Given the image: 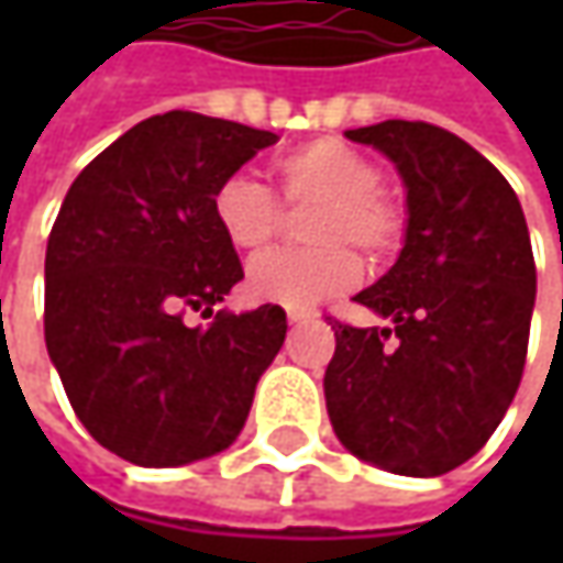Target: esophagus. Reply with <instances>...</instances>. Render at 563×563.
Wrapping results in <instances>:
<instances>
[{"mask_svg":"<svg viewBox=\"0 0 563 563\" xmlns=\"http://www.w3.org/2000/svg\"><path fill=\"white\" fill-rule=\"evenodd\" d=\"M310 319H316L313 310H288V322H291V325H300V322H310Z\"/></svg>","mask_w":563,"mask_h":563,"instance_id":"1","label":"esophagus"}]
</instances>
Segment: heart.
<instances>
[{
  "label": "heart",
  "instance_id": "b5f03b06",
  "mask_svg": "<svg viewBox=\"0 0 563 563\" xmlns=\"http://www.w3.org/2000/svg\"><path fill=\"white\" fill-rule=\"evenodd\" d=\"M282 197L291 206L316 203L307 228L313 250H269L247 269L256 300L303 310L347 294L363 282V263L347 244L385 256L404 234L400 206L378 190L382 172L360 150L335 137L297 146L275 163ZM212 216L234 250H263L282 222L269 187L247 172L228 175L212 194Z\"/></svg>",
  "mask_w": 563,
  "mask_h": 563
}]
</instances>
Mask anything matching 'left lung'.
<instances>
[{
    "instance_id": "8db88e82",
    "label": "left lung",
    "mask_w": 563,
    "mask_h": 563,
    "mask_svg": "<svg viewBox=\"0 0 563 563\" xmlns=\"http://www.w3.org/2000/svg\"><path fill=\"white\" fill-rule=\"evenodd\" d=\"M407 190L395 266L354 300L388 329L335 322L325 407L338 442L398 476L470 461L508 413L527 363L536 263L520 200L457 134L388 119L344 131Z\"/></svg>"
}]
</instances>
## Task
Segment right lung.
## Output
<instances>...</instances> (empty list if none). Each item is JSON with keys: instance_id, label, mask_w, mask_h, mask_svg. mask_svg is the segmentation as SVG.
<instances>
[{"instance_id": "obj_1", "label": "right lung", "mask_w": 563, "mask_h": 563, "mask_svg": "<svg viewBox=\"0 0 563 563\" xmlns=\"http://www.w3.org/2000/svg\"><path fill=\"white\" fill-rule=\"evenodd\" d=\"M275 141L175 109L121 134L65 194L46 244V351L77 420L131 464L225 451L285 344L275 303L184 322L187 309L212 314L244 278L212 194Z\"/></svg>"}]
</instances>
